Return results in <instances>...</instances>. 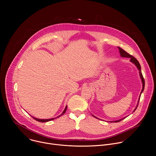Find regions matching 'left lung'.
Segmentation results:
<instances>
[{"label": "left lung", "mask_w": 156, "mask_h": 156, "mask_svg": "<svg viewBox=\"0 0 156 156\" xmlns=\"http://www.w3.org/2000/svg\"><path fill=\"white\" fill-rule=\"evenodd\" d=\"M118 49H119V52H120V56H121L122 57L130 58H131V59H130V62H132L133 63H134V64L135 65V66H136V67H137L138 70H139V73H140V78H141V81H142V84H143V88H142V90H141V93H140V97H139V99H138V101L137 105H136V107H135V108L134 109V110H133V112H134L136 110V109L137 108V107H138V103H139V101H140V97H141V93L143 92V91H144V84H145L144 80V78H143V75H142V73H141V65H140V64L139 62H138V60H136L134 57L132 56V55H130V54H129L128 53H127L126 51H125L123 49H122V48H120V47H118ZM92 115H93V117H94L95 118L98 119V118H97L96 117H95L94 115H93V114H92ZM126 117H123V119H121L118 120H115V121H110V122H111V123H112V122H120L121 120H123V119H124L125 118H126ZM99 120H101V119H99Z\"/></svg>", "instance_id": "left-lung-1"}]
</instances>
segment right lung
I'll return each mask as SVG.
<instances>
[{"instance_id": "right-lung-1", "label": "right lung", "mask_w": 156, "mask_h": 156, "mask_svg": "<svg viewBox=\"0 0 156 156\" xmlns=\"http://www.w3.org/2000/svg\"><path fill=\"white\" fill-rule=\"evenodd\" d=\"M66 108H67V105H66V107H65V109H64V110L63 111V112L60 115H58V117H55V118H52V119H37V118H35V117H32L34 120H37V121H38V122H49V121H51V120H54L55 119H57V118H58V117H60V116H62V115H63L65 113V112H66Z\"/></svg>"}]
</instances>
